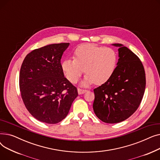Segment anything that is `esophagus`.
I'll list each match as a JSON object with an SVG mask.
<instances>
[{
	"instance_id": "34e87169",
	"label": "esophagus",
	"mask_w": 160,
	"mask_h": 160,
	"mask_svg": "<svg viewBox=\"0 0 160 160\" xmlns=\"http://www.w3.org/2000/svg\"><path fill=\"white\" fill-rule=\"evenodd\" d=\"M86 92H87V90H86V89H80V88L78 89V93L79 95L83 94L84 93H86Z\"/></svg>"
}]
</instances>
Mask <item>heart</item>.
I'll return each instance as SVG.
<instances>
[{
	"label": "heart",
	"mask_w": 160,
	"mask_h": 160,
	"mask_svg": "<svg viewBox=\"0 0 160 160\" xmlns=\"http://www.w3.org/2000/svg\"><path fill=\"white\" fill-rule=\"evenodd\" d=\"M73 58L63 61L62 71L67 79L74 83L84 69L87 74L82 82L83 86L106 83L112 77L117 63V54L112 48L91 43L79 46L75 50Z\"/></svg>",
	"instance_id": "1"
}]
</instances>
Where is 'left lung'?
<instances>
[{
    "label": "left lung",
    "instance_id": "left-lung-1",
    "mask_svg": "<svg viewBox=\"0 0 160 160\" xmlns=\"http://www.w3.org/2000/svg\"><path fill=\"white\" fill-rule=\"evenodd\" d=\"M119 59L112 77L94 89L93 108L98 118L106 123H117L130 117L143 97L146 78L143 65L133 52L120 43Z\"/></svg>",
    "mask_w": 160,
    "mask_h": 160
}]
</instances>
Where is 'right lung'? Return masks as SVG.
Listing matches in <instances>:
<instances>
[{
  "label": "right lung",
  "instance_id": "1",
  "mask_svg": "<svg viewBox=\"0 0 160 160\" xmlns=\"http://www.w3.org/2000/svg\"><path fill=\"white\" fill-rule=\"evenodd\" d=\"M69 43L48 45L25 57L19 74L23 102L38 121L56 124L68 114L77 89L65 78L61 59Z\"/></svg>",
  "mask_w": 160,
  "mask_h": 160
}]
</instances>
